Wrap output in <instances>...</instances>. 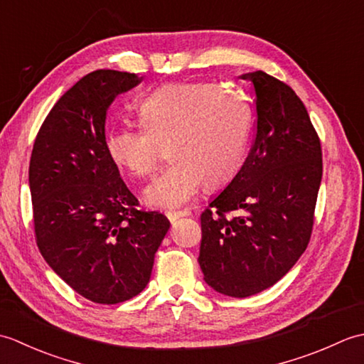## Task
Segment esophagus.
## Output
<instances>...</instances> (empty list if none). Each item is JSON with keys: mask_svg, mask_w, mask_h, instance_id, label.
Masks as SVG:
<instances>
[{"mask_svg": "<svg viewBox=\"0 0 364 364\" xmlns=\"http://www.w3.org/2000/svg\"><path fill=\"white\" fill-rule=\"evenodd\" d=\"M188 215H189V211H172V213H167V219L170 222H175L181 218H188Z\"/></svg>", "mask_w": 364, "mask_h": 364, "instance_id": "obj_1", "label": "esophagus"}]
</instances>
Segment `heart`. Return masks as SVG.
<instances>
[{
  "label": "heart",
  "instance_id": "1",
  "mask_svg": "<svg viewBox=\"0 0 364 364\" xmlns=\"http://www.w3.org/2000/svg\"><path fill=\"white\" fill-rule=\"evenodd\" d=\"M141 127L106 134V151L133 176L151 173L170 145L173 164L145 188V203L175 210L194 198L203 181L215 188L242 164L252 127L250 107L233 90L210 82L168 84L139 105Z\"/></svg>",
  "mask_w": 364,
  "mask_h": 364
}]
</instances>
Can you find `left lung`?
Segmentation results:
<instances>
[{
  "label": "left lung",
  "mask_w": 364,
  "mask_h": 364,
  "mask_svg": "<svg viewBox=\"0 0 364 364\" xmlns=\"http://www.w3.org/2000/svg\"><path fill=\"white\" fill-rule=\"evenodd\" d=\"M239 78L250 81L257 95V136L242 167L202 213L198 264L214 291L242 299L282 280L305 252L322 151L289 86L261 70Z\"/></svg>",
  "instance_id": "left-lung-1"
}]
</instances>
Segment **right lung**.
Listing matches in <instances>:
<instances>
[{"mask_svg":"<svg viewBox=\"0 0 364 364\" xmlns=\"http://www.w3.org/2000/svg\"><path fill=\"white\" fill-rule=\"evenodd\" d=\"M139 82L117 70L84 76L46 115L29 162L38 250L70 288L103 305L145 288L170 228L166 215L137 210L106 151L107 107Z\"/></svg>","mask_w":364,"mask_h":364,"instance_id":"add662e5","label":"right lung"}]
</instances>
